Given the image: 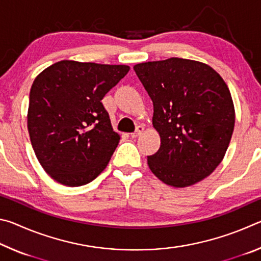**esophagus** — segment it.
<instances>
[{"label":"esophagus","mask_w":261,"mask_h":261,"mask_svg":"<svg viewBox=\"0 0 261 261\" xmlns=\"http://www.w3.org/2000/svg\"><path fill=\"white\" fill-rule=\"evenodd\" d=\"M143 132H144V126L138 125L136 127V131L132 132V134H131V137H132V138H137V137L140 136L141 134H143Z\"/></svg>","instance_id":"1"}]
</instances>
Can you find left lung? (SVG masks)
<instances>
[{
	"label": "left lung",
	"instance_id": "8db88e82",
	"mask_svg": "<svg viewBox=\"0 0 261 261\" xmlns=\"http://www.w3.org/2000/svg\"><path fill=\"white\" fill-rule=\"evenodd\" d=\"M134 70L153 101L159 151L149 169L167 185L185 188L210 176L230 143L235 108L222 77L198 61L171 59L136 64Z\"/></svg>",
	"mask_w": 261,
	"mask_h": 261
}]
</instances>
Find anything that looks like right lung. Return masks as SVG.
I'll return each mask as SVG.
<instances>
[{"mask_svg": "<svg viewBox=\"0 0 261 261\" xmlns=\"http://www.w3.org/2000/svg\"><path fill=\"white\" fill-rule=\"evenodd\" d=\"M127 65L60 61L39 73L30 92L28 129L35 155L53 179L81 187L98 177L116 149L101 100Z\"/></svg>", "mask_w": 261, "mask_h": 261, "instance_id": "obj_1", "label": "right lung"}]
</instances>
